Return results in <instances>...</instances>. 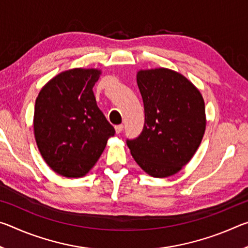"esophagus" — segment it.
<instances>
[{
  "label": "esophagus",
  "mask_w": 248,
  "mask_h": 248,
  "mask_svg": "<svg viewBox=\"0 0 248 248\" xmlns=\"http://www.w3.org/2000/svg\"><path fill=\"white\" fill-rule=\"evenodd\" d=\"M115 130H116V133H121L123 132V130H124V125L123 124H118V125H116L115 127Z\"/></svg>",
  "instance_id": "esophagus-1"
}]
</instances>
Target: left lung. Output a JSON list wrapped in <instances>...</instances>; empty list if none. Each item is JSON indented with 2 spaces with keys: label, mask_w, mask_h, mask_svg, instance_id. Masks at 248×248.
Masks as SVG:
<instances>
[{
  "label": "left lung",
  "mask_w": 248,
  "mask_h": 248,
  "mask_svg": "<svg viewBox=\"0 0 248 248\" xmlns=\"http://www.w3.org/2000/svg\"><path fill=\"white\" fill-rule=\"evenodd\" d=\"M137 83L144 127L127 145L145 173L169 177L190 161L202 140L207 124L202 95L187 78L165 68L140 70Z\"/></svg>",
  "instance_id": "left-lung-1"
}]
</instances>
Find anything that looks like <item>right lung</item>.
Here are the masks:
<instances>
[{
	"label": "right lung",
	"instance_id": "obj_1",
	"mask_svg": "<svg viewBox=\"0 0 248 248\" xmlns=\"http://www.w3.org/2000/svg\"><path fill=\"white\" fill-rule=\"evenodd\" d=\"M100 73L97 69L64 71L50 79L36 99L37 146L50 169L64 177L85 176L115 134L94 96Z\"/></svg>",
	"mask_w": 248,
	"mask_h": 248
}]
</instances>
